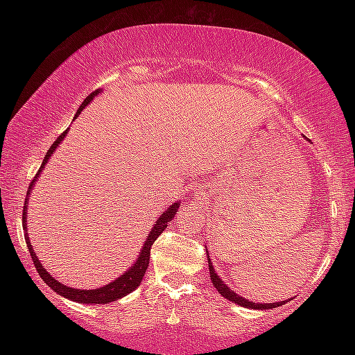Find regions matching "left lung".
I'll list each match as a JSON object with an SVG mask.
<instances>
[{"mask_svg":"<svg viewBox=\"0 0 355 355\" xmlns=\"http://www.w3.org/2000/svg\"><path fill=\"white\" fill-rule=\"evenodd\" d=\"M207 255H208V252H207ZM208 268H209V275H211V282H213V285L216 286V290H218L225 299L232 300V302H235L238 305H241V307L255 309V310H269V309L280 307V305L285 304V300H284V302H275V304H255V302H250V300L241 297L235 291H232L230 288H228L224 284V282H222V279H219V275L216 274L214 268H213V263H211V260H209V257H208Z\"/></svg>","mask_w":355,"mask_h":355,"instance_id":"8db88e82","label":"left lung"}]
</instances>
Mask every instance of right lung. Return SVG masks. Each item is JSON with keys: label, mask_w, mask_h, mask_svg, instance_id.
I'll list each match as a JSON object with an SVG mask.
<instances>
[{"label": "right lung", "mask_w": 355, "mask_h": 355, "mask_svg": "<svg viewBox=\"0 0 355 355\" xmlns=\"http://www.w3.org/2000/svg\"><path fill=\"white\" fill-rule=\"evenodd\" d=\"M97 94H98V91L92 92L86 100L83 101V105L80 106V110L76 111V116L75 117H78V114H80L89 103H91V100ZM67 131L69 130H65L64 133L59 136L55 142L51 144V147L48 148V152H46L45 158H44V163H42V166L39 167V171H37V173H35V177L33 178V182L29 183V191H31V188L34 186V182H35V180H37L40 171L44 169V166L46 164V161L50 159V156L53 155V152H55L56 147H59V144H61V141L64 139L65 135H67ZM29 191L26 192V196H29ZM26 202H28V197L25 199V205H26ZM178 205H180V203H173V205L169 207V209H167V211H164L163 216H159V219L155 222L153 230L150 232V235L147 236V241H146V244H144V248L141 250V255H139V258H137L133 266H131L127 272L120 275L119 279L111 282L110 285H105V286H101V288H97V290H75V288H70V286H65L64 284H59L56 279H53L51 275L46 272V269L40 264L39 258L35 257V252L31 248V243H29L28 233L25 235V241L28 244L29 255H31V258H33L35 269H37V272H39L40 277L44 279L45 284L50 286L51 290H55L58 294H61V296L67 297L70 300H76V302H83V304H107V302H112V300H117L120 297L127 296L128 293L135 291L136 288L139 286L141 280L144 277V274H146L147 266H148L150 249H152V245L156 241V238H158L161 233L166 230L167 224H169V222L173 219V216L177 214ZM21 219H23V228H25V232H26V207H23V218Z\"/></svg>", "instance_id": "obj_1"}]
</instances>
